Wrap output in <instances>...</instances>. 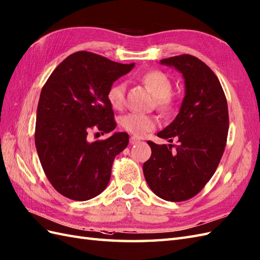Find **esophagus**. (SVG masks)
<instances>
[{
    "label": "esophagus",
    "instance_id": "esophagus-1",
    "mask_svg": "<svg viewBox=\"0 0 260 260\" xmlns=\"http://www.w3.org/2000/svg\"><path fill=\"white\" fill-rule=\"evenodd\" d=\"M129 143H131L132 145H136V144H138V143H141V141H139V139H138L137 137L132 136V137L129 138Z\"/></svg>",
    "mask_w": 260,
    "mask_h": 260
}]
</instances>
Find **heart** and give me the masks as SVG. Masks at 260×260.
I'll return each instance as SVG.
<instances>
[{
  "label": "heart",
  "mask_w": 260,
  "mask_h": 260,
  "mask_svg": "<svg viewBox=\"0 0 260 260\" xmlns=\"http://www.w3.org/2000/svg\"><path fill=\"white\" fill-rule=\"evenodd\" d=\"M142 81L155 95L156 106L162 112H169L174 105V99L171 96L172 83L170 79L159 70H150L142 77ZM126 84L116 82L110 86L106 93V98L110 105L114 110H121L125 103ZM123 129L131 133L136 137H142L146 133L154 131L157 126V119L154 116L129 113L121 119Z\"/></svg>",
  "instance_id": "obj_1"
}]
</instances>
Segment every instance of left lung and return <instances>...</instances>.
<instances>
[{"instance_id": "8db88e82", "label": "left lung", "mask_w": 260, "mask_h": 260, "mask_svg": "<svg viewBox=\"0 0 260 260\" xmlns=\"http://www.w3.org/2000/svg\"><path fill=\"white\" fill-rule=\"evenodd\" d=\"M160 63L175 67L184 79L180 111L157 134L170 143L177 139L178 145L147 142L151 156L143 171L156 196L180 202L197 196L214 175L228 139V101L215 73L199 58L180 55L162 59Z\"/></svg>"}]
</instances>
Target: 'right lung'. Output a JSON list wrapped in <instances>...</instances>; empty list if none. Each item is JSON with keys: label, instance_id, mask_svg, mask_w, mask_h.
Returning <instances> with one entry per match:
<instances>
[{"label": "right lung", "instance_id": "right-lung-1", "mask_svg": "<svg viewBox=\"0 0 260 260\" xmlns=\"http://www.w3.org/2000/svg\"><path fill=\"white\" fill-rule=\"evenodd\" d=\"M134 66L78 51L67 57L43 86L35 145L46 177L63 197L86 201L109 184L113 161L127 147L128 134L114 133L93 143L86 136L91 131L104 134L116 127L106 93Z\"/></svg>", "mask_w": 260, "mask_h": 260}]
</instances>
